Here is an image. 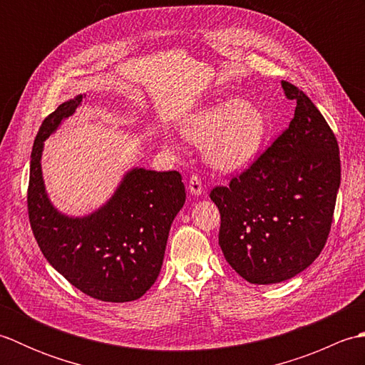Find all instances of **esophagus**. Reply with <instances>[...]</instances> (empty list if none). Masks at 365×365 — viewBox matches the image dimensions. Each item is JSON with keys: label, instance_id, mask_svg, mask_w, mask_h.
I'll return each mask as SVG.
<instances>
[{"label": "esophagus", "instance_id": "esophagus-1", "mask_svg": "<svg viewBox=\"0 0 365 365\" xmlns=\"http://www.w3.org/2000/svg\"><path fill=\"white\" fill-rule=\"evenodd\" d=\"M188 190L192 196H200L204 192V185L197 175H192L188 182Z\"/></svg>", "mask_w": 365, "mask_h": 365}]
</instances>
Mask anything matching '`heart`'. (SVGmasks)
<instances>
[{
	"label": "heart",
	"mask_w": 365,
	"mask_h": 365,
	"mask_svg": "<svg viewBox=\"0 0 365 365\" xmlns=\"http://www.w3.org/2000/svg\"><path fill=\"white\" fill-rule=\"evenodd\" d=\"M182 135L204 145L205 161L221 173H240L250 168L268 133V119L257 105L227 98L204 108L180 123ZM163 143L170 152L180 149L169 136Z\"/></svg>",
	"instance_id": "heart-1"
}]
</instances>
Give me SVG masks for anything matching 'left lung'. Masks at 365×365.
Masks as SVG:
<instances>
[{
    "instance_id": "obj_1",
    "label": "left lung",
    "mask_w": 365,
    "mask_h": 365,
    "mask_svg": "<svg viewBox=\"0 0 365 365\" xmlns=\"http://www.w3.org/2000/svg\"><path fill=\"white\" fill-rule=\"evenodd\" d=\"M281 84L297 102L289 128L229 187L210 192L221 213L224 257L257 285L292 279L319 257L340 187L334 133L304 92Z\"/></svg>"
}]
</instances>
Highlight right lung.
<instances>
[{"label": "right lung", "mask_w": 365, "mask_h": 365, "mask_svg": "<svg viewBox=\"0 0 365 365\" xmlns=\"http://www.w3.org/2000/svg\"><path fill=\"white\" fill-rule=\"evenodd\" d=\"M83 97L59 105L36 136L28 188L31 229L45 259L76 289L100 301H135L157 281L170 224L187 192L177 170L131 168L97 210L84 216L58 210L43 182V144L76 111Z\"/></svg>", "instance_id": "obj_1"}]
</instances>
